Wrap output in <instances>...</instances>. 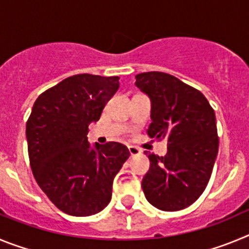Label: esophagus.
<instances>
[{
  "mask_svg": "<svg viewBox=\"0 0 249 249\" xmlns=\"http://www.w3.org/2000/svg\"><path fill=\"white\" fill-rule=\"evenodd\" d=\"M128 149H129V153H131L132 157H135V156L141 155V149H140V148H137V147H135V146H129V147H128Z\"/></svg>",
  "mask_w": 249,
  "mask_h": 249,
  "instance_id": "1",
  "label": "esophagus"
}]
</instances>
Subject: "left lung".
I'll return each instance as SVG.
<instances>
[{"label": "left lung", "mask_w": 249, "mask_h": 249, "mask_svg": "<svg viewBox=\"0 0 249 249\" xmlns=\"http://www.w3.org/2000/svg\"><path fill=\"white\" fill-rule=\"evenodd\" d=\"M135 85L151 101L147 133L168 141L164 156L144 152L151 164L142 190L158 210H183L203 193L214 166L218 153L214 111L201 92L163 72L137 74Z\"/></svg>", "instance_id": "left-lung-1"}]
</instances>
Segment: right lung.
Segmentation results:
<instances>
[{
  "label": "right lung",
  "instance_id": "add662e5",
  "mask_svg": "<svg viewBox=\"0 0 249 249\" xmlns=\"http://www.w3.org/2000/svg\"><path fill=\"white\" fill-rule=\"evenodd\" d=\"M120 77L76 74L47 89L32 107L26 124L35 179L57 208L76 217L96 214L112 197L114 176L129 157L118 142L89 143V126L97 122L117 92Z\"/></svg>",
  "mask_w": 249,
  "mask_h": 249
}]
</instances>
